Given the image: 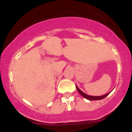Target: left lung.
I'll list each match as a JSON object with an SVG mask.
<instances>
[{"label":"left lung","instance_id":"8db88e82","mask_svg":"<svg viewBox=\"0 0 132 132\" xmlns=\"http://www.w3.org/2000/svg\"><path fill=\"white\" fill-rule=\"evenodd\" d=\"M76 88H77V90L78 91V92H79V94H80L82 96H83L84 98L87 99V100H90V101H96V100H102V99H104L105 97H106V96H108V95L110 93V92H109V93L106 94L105 95H103V96H89V95H87L85 93H84L83 92H82L81 90L80 89H79V88H78V87L76 86Z\"/></svg>","mask_w":132,"mask_h":132}]
</instances>
